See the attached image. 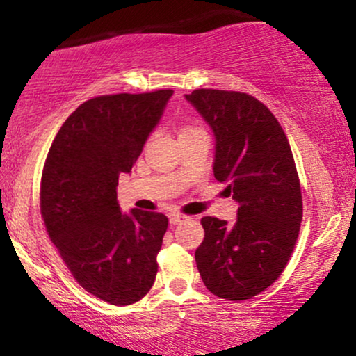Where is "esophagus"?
<instances>
[{
    "label": "esophagus",
    "instance_id": "obj_1",
    "mask_svg": "<svg viewBox=\"0 0 356 356\" xmlns=\"http://www.w3.org/2000/svg\"><path fill=\"white\" fill-rule=\"evenodd\" d=\"M184 220H188V217L181 216V213H172L170 216V225H178V223H183Z\"/></svg>",
    "mask_w": 356,
    "mask_h": 356
}]
</instances>
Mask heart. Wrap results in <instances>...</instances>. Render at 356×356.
<instances>
[{
    "instance_id": "1",
    "label": "heart",
    "mask_w": 356,
    "mask_h": 356,
    "mask_svg": "<svg viewBox=\"0 0 356 356\" xmlns=\"http://www.w3.org/2000/svg\"><path fill=\"white\" fill-rule=\"evenodd\" d=\"M191 131H201L197 128H193V126H186V128H183V131L179 134H184V133H191Z\"/></svg>"
}]
</instances>
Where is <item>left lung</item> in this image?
<instances>
[{
  "mask_svg": "<svg viewBox=\"0 0 356 356\" xmlns=\"http://www.w3.org/2000/svg\"><path fill=\"white\" fill-rule=\"evenodd\" d=\"M216 136L213 177L238 202L233 225L202 217L196 264L211 293L250 300L279 279L303 217L301 188L289 139L254 97L197 89L186 95Z\"/></svg>",
  "mask_w": 356,
  "mask_h": 356,
  "instance_id": "8db88e82",
  "label": "left lung"
}]
</instances>
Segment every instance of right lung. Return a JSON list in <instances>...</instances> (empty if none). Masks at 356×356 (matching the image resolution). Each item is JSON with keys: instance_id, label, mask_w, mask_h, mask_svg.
<instances>
[{"instance_id": "right-lung-1", "label": "right lung", "mask_w": 356, "mask_h": 356, "mask_svg": "<svg viewBox=\"0 0 356 356\" xmlns=\"http://www.w3.org/2000/svg\"><path fill=\"white\" fill-rule=\"evenodd\" d=\"M173 90L100 95L79 105L58 131L40 183L48 236L82 289L110 305L139 301L152 289L168 227L163 213L116 199Z\"/></svg>"}]
</instances>
